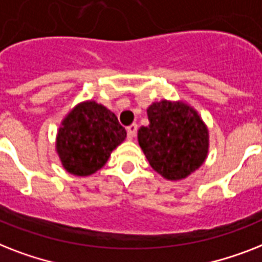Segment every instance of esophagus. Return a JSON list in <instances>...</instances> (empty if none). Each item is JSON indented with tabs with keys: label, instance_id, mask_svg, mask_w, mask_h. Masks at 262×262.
I'll use <instances>...</instances> for the list:
<instances>
[{
	"label": "esophagus",
	"instance_id": "esophagus-1",
	"mask_svg": "<svg viewBox=\"0 0 262 262\" xmlns=\"http://www.w3.org/2000/svg\"><path fill=\"white\" fill-rule=\"evenodd\" d=\"M126 132H127V138H133L136 136V133H137V125L136 124H132L129 125V126L126 127Z\"/></svg>",
	"mask_w": 262,
	"mask_h": 262
}]
</instances>
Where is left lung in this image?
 Instances as JSON below:
<instances>
[{
    "mask_svg": "<svg viewBox=\"0 0 262 262\" xmlns=\"http://www.w3.org/2000/svg\"><path fill=\"white\" fill-rule=\"evenodd\" d=\"M148 126L138 130V144L150 167L169 180H180L201 167L208 135L190 106L161 101L148 107Z\"/></svg>",
    "mask_w": 262,
    "mask_h": 262,
    "instance_id": "8db88e82",
    "label": "left lung"
}]
</instances>
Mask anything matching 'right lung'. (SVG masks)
<instances>
[{
    "mask_svg": "<svg viewBox=\"0 0 262 262\" xmlns=\"http://www.w3.org/2000/svg\"><path fill=\"white\" fill-rule=\"evenodd\" d=\"M125 137L126 130L116 114L90 101L76 106L61 122L56 148L70 173L87 176L106 164Z\"/></svg>",
    "mask_w": 262,
    "mask_h": 262,
    "instance_id": "1",
    "label": "right lung"
}]
</instances>
